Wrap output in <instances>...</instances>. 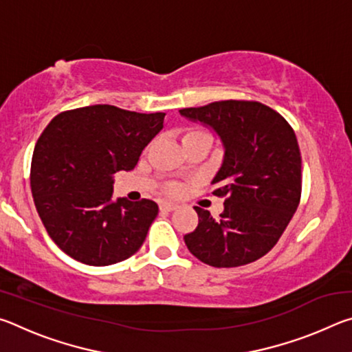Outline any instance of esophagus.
I'll list each match as a JSON object with an SVG mask.
<instances>
[{"mask_svg":"<svg viewBox=\"0 0 352 352\" xmlns=\"http://www.w3.org/2000/svg\"><path fill=\"white\" fill-rule=\"evenodd\" d=\"M177 210V205L172 204V201H163L162 205H160V211L162 212H170V211H175Z\"/></svg>","mask_w":352,"mask_h":352,"instance_id":"1","label":"esophagus"}]
</instances>
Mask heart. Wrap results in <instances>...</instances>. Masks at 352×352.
Instances as JSON below:
<instances>
[{
  "label": "heart",
  "mask_w": 352,
  "mask_h": 352,
  "mask_svg": "<svg viewBox=\"0 0 352 352\" xmlns=\"http://www.w3.org/2000/svg\"><path fill=\"white\" fill-rule=\"evenodd\" d=\"M197 136H210L208 133H205V132H201V130H188V132H184V135H183V138H182V142H184V141H188V140H192V138H197ZM178 188L175 186V184H172L170 186V190L172 192H175Z\"/></svg>",
  "instance_id": "heart-1"
}]
</instances>
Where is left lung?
Listing matches in <instances>:
<instances>
[{
	"mask_svg": "<svg viewBox=\"0 0 352 352\" xmlns=\"http://www.w3.org/2000/svg\"><path fill=\"white\" fill-rule=\"evenodd\" d=\"M201 122L223 146L211 184L223 197L219 219L194 206L199 225L184 236L195 258L212 267H239L275 247L301 197V153L289 122L254 100H220L180 110Z\"/></svg>",
	"mask_w": 352,
	"mask_h": 352,
	"instance_id": "obj_1",
	"label": "left lung"
}]
</instances>
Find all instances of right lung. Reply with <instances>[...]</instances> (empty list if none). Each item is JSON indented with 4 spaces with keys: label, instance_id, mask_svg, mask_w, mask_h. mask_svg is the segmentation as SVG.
<instances>
[{
    "label": "right lung",
    "instance_id": "add662e5",
    "mask_svg": "<svg viewBox=\"0 0 352 352\" xmlns=\"http://www.w3.org/2000/svg\"><path fill=\"white\" fill-rule=\"evenodd\" d=\"M164 116L90 105L47 124L34 148L31 190L47 234L62 252L100 267L141 248L158 205L113 200V175L135 168Z\"/></svg>",
    "mask_w": 352,
    "mask_h": 352
}]
</instances>
